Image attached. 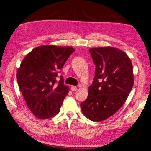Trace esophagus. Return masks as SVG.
<instances>
[{
  "label": "esophagus",
  "mask_w": 151,
  "mask_h": 151,
  "mask_svg": "<svg viewBox=\"0 0 151 151\" xmlns=\"http://www.w3.org/2000/svg\"><path fill=\"white\" fill-rule=\"evenodd\" d=\"M76 89H77V87H76V86H72V87H71L72 91H76Z\"/></svg>",
  "instance_id": "esophagus-1"
}]
</instances>
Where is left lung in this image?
Masks as SVG:
<instances>
[{
	"label": "left lung",
	"instance_id": "obj_1",
	"mask_svg": "<svg viewBox=\"0 0 151 151\" xmlns=\"http://www.w3.org/2000/svg\"><path fill=\"white\" fill-rule=\"evenodd\" d=\"M89 51L95 73L88 96L80 107L89 120L101 122L116 113L127 100L134 84L132 65L119 49L98 47Z\"/></svg>",
	"mask_w": 151,
	"mask_h": 151
}]
</instances>
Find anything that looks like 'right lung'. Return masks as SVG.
Masks as SVG:
<instances>
[{
    "mask_svg": "<svg viewBox=\"0 0 151 151\" xmlns=\"http://www.w3.org/2000/svg\"><path fill=\"white\" fill-rule=\"evenodd\" d=\"M75 49L42 45L33 49L21 63L17 80L27 107L35 116L47 119L57 115L69 93L58 73Z\"/></svg>",
    "mask_w": 151,
    "mask_h": 151,
    "instance_id": "obj_1",
    "label": "right lung"
}]
</instances>
